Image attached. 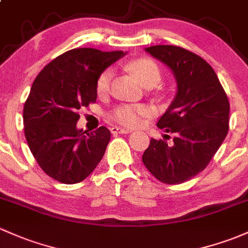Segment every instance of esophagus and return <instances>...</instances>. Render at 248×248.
Here are the masks:
<instances>
[{
	"instance_id": "1",
	"label": "esophagus",
	"mask_w": 248,
	"mask_h": 248,
	"mask_svg": "<svg viewBox=\"0 0 248 248\" xmlns=\"http://www.w3.org/2000/svg\"><path fill=\"white\" fill-rule=\"evenodd\" d=\"M111 132H112L113 135H118V134L125 135V134H130L131 130L124 129V127H119V126H112L111 127Z\"/></svg>"
}]
</instances>
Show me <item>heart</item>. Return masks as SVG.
<instances>
[{
	"mask_svg": "<svg viewBox=\"0 0 248 248\" xmlns=\"http://www.w3.org/2000/svg\"><path fill=\"white\" fill-rule=\"evenodd\" d=\"M129 68L143 86L148 84L157 85L161 80V71L150 59L136 60L130 63ZM112 76L113 71L108 68L98 77L95 89L99 94L108 92ZM150 113L151 108L146 105H119L110 113V118L125 126H137L140 124L143 117L149 116Z\"/></svg>",
	"mask_w": 248,
	"mask_h": 248,
	"instance_id": "heart-1",
	"label": "heart"
}]
</instances>
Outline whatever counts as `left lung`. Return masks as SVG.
Masks as SVG:
<instances>
[{"mask_svg": "<svg viewBox=\"0 0 248 248\" xmlns=\"http://www.w3.org/2000/svg\"><path fill=\"white\" fill-rule=\"evenodd\" d=\"M151 57L169 67L177 91L157 126L174 134L172 145L150 140L142 161L161 182L180 185L204 169L227 136L230 102L217 73L201 57L170 45L146 47Z\"/></svg>", "mask_w": 248, "mask_h": 248, "instance_id": "obj_1", "label": "left lung"}]
</instances>
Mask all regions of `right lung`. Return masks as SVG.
I'll use <instances>...</instances> for the list:
<instances>
[{
  "instance_id": "add662e5",
  "label": "right lung",
  "mask_w": 248,
  "mask_h": 248,
  "mask_svg": "<svg viewBox=\"0 0 248 248\" xmlns=\"http://www.w3.org/2000/svg\"><path fill=\"white\" fill-rule=\"evenodd\" d=\"M125 54L123 50L71 49L38 74L23 108V125L29 149L48 176L74 185L102 161L110 130L100 126L89 134L78 129V110L95 102L98 77Z\"/></svg>"
}]
</instances>
